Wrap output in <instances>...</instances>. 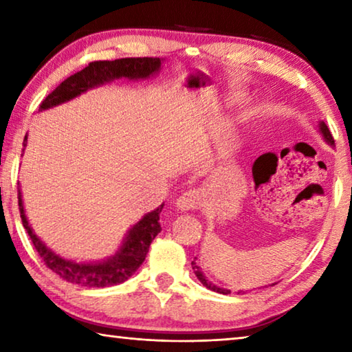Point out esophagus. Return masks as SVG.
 Returning <instances> with one entry per match:
<instances>
[{
    "instance_id": "obj_1",
    "label": "esophagus",
    "mask_w": 352,
    "mask_h": 352,
    "mask_svg": "<svg viewBox=\"0 0 352 352\" xmlns=\"http://www.w3.org/2000/svg\"><path fill=\"white\" fill-rule=\"evenodd\" d=\"M204 205V194H201L200 189H188L177 199V206L178 210L182 211H192L199 210V208Z\"/></svg>"
}]
</instances>
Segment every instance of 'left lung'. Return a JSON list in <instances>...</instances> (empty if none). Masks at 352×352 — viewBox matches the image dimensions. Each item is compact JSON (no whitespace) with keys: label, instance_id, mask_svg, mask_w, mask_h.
Segmentation results:
<instances>
[{"label":"left lung","instance_id":"8db88e82","mask_svg":"<svg viewBox=\"0 0 352 352\" xmlns=\"http://www.w3.org/2000/svg\"><path fill=\"white\" fill-rule=\"evenodd\" d=\"M320 129H321V133H323V136H324V140L327 141V142H331V144H333V136H332V133H331V130L327 129V126L324 122H321L320 124ZM192 269H194V273H195V276L199 278V281L205 285L206 289H210V290H214V292H219V294H223V295H226V294H231L230 290H225V289H220V287H216V285H212L211 283H208V279L204 276V273L200 272V269L197 265H195V262L192 261Z\"/></svg>","mask_w":352,"mask_h":352}]
</instances>
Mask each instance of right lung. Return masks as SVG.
Here are the masks:
<instances>
[{
  "label": "right lung",
  "mask_w": 352,
  "mask_h": 352,
  "mask_svg": "<svg viewBox=\"0 0 352 352\" xmlns=\"http://www.w3.org/2000/svg\"><path fill=\"white\" fill-rule=\"evenodd\" d=\"M162 60L157 57H133V58H116V60H98L88 63L85 68L77 71L68 79H65L54 91L47 94L41 100L40 109H50L57 104H62L65 100L73 99L77 94L87 91L88 88L96 87L99 83L109 82L118 77H130V79H140L153 74L160 68ZM28 136H25L23 144H26ZM19 189V206L23 226H25L29 237L34 243L35 250L43 259L45 265L51 269L56 275L62 279H67L68 283L79 284L83 287H109L119 283H124L133 273L140 269V265L144 262L146 254L148 252L155 236L160 233V212L163 210V205L157 208L153 212L147 214L136 223L124 241L119 252L107 262L100 264H77V262L65 261L58 258L57 254L45 247L37 236L34 234L31 226H29L25 210H23L21 195Z\"/></svg>",
  "instance_id": "add662e5"
}]
</instances>
